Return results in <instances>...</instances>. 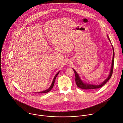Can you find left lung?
Instances as JSON below:
<instances>
[{"mask_svg":"<svg viewBox=\"0 0 123 123\" xmlns=\"http://www.w3.org/2000/svg\"><path fill=\"white\" fill-rule=\"evenodd\" d=\"M108 38L109 39V40L111 42L110 39L109 38V37H108ZM112 49H113V57H112V63H111V70L109 73V75L108 76V77H107V78L102 83H101L100 84L98 85H92V84H87V83H84L80 79L78 74L77 73V72L74 69H73V70H74V74H75V83L76 84L77 86L82 89H88V90H90V89H97V88H100L101 87H102L103 86H104L107 82L111 78V75L112 74V72H113V64H114V62H113V60H114V49H113V48L112 47Z\"/></svg>","mask_w":123,"mask_h":123,"instance_id":"8db88e82","label":"left lung"}]
</instances>
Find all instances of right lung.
I'll use <instances>...</instances> for the list:
<instances>
[{
	"mask_svg": "<svg viewBox=\"0 0 123 123\" xmlns=\"http://www.w3.org/2000/svg\"><path fill=\"white\" fill-rule=\"evenodd\" d=\"M59 72H60V71L55 75V76H54V79H53V81H52V84H51V86H50L48 88V89H47V90H44V91H41V92H38L37 93H48V92H49L52 89V88H53V86H54V83H55V79H56V77L57 76V75H58V74H59Z\"/></svg>",
	"mask_w": 123,
	"mask_h": 123,
	"instance_id": "1",
	"label": "right lung"
}]
</instances>
